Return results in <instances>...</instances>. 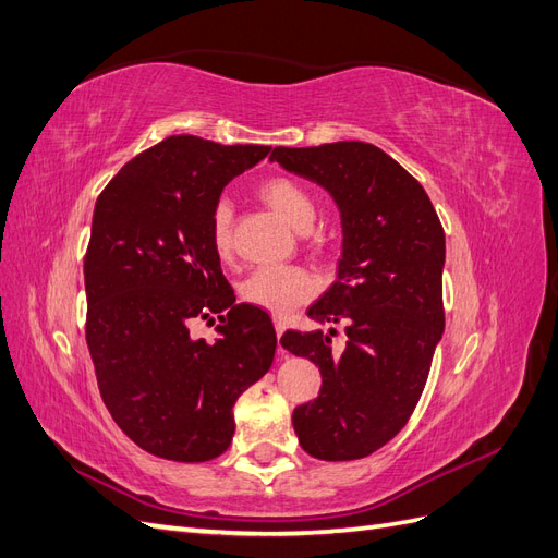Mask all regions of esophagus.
I'll return each instance as SVG.
<instances>
[{
    "label": "esophagus",
    "instance_id": "34e87169",
    "mask_svg": "<svg viewBox=\"0 0 558 558\" xmlns=\"http://www.w3.org/2000/svg\"><path fill=\"white\" fill-rule=\"evenodd\" d=\"M275 330H277V337H281L283 335V330H286V320L283 318H275ZM279 356H286V351H283V347L279 344Z\"/></svg>",
    "mask_w": 558,
    "mask_h": 558
}]
</instances>
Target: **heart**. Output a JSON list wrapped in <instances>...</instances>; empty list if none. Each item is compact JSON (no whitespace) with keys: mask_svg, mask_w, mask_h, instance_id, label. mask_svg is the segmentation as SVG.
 <instances>
[{"mask_svg":"<svg viewBox=\"0 0 558 558\" xmlns=\"http://www.w3.org/2000/svg\"><path fill=\"white\" fill-rule=\"evenodd\" d=\"M265 205L279 214L295 230H307L314 223L316 202L312 193L289 177H269L258 185ZM209 244L218 258L232 253V207L228 199H218L209 211ZM316 293L314 277L302 267L267 265L251 272L242 283V298L251 305L272 314H289L305 305Z\"/></svg>","mask_w":558,"mask_h":558,"instance_id":"heart-1","label":"heart"}]
</instances>
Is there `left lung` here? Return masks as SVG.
Instances as JSON below:
<instances>
[{
  "label": "left lung",
  "mask_w": 558,
  "mask_h": 558,
  "mask_svg": "<svg viewBox=\"0 0 558 558\" xmlns=\"http://www.w3.org/2000/svg\"><path fill=\"white\" fill-rule=\"evenodd\" d=\"M269 158L324 185L344 228L337 281L307 312L344 326V351L330 349L335 330L281 335L283 349L320 369V391L293 410V428L314 459H363L393 440L424 393L445 330V230L421 183L373 144L277 146Z\"/></svg>",
  "instance_id": "8db88e82"
}]
</instances>
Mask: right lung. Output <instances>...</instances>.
<instances>
[{
    "label": "right lung",
    "mask_w": 558,
    "mask_h": 558,
    "mask_svg": "<svg viewBox=\"0 0 558 558\" xmlns=\"http://www.w3.org/2000/svg\"><path fill=\"white\" fill-rule=\"evenodd\" d=\"M269 146L174 134L134 156L95 202L83 258L86 342L113 421L144 451L202 463L234 433L232 408L275 361L267 312L238 305L209 244V211ZM197 317L222 332L195 341Z\"/></svg>",
    "instance_id": "add662e5"
}]
</instances>
